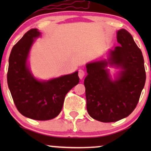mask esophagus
<instances>
[{"label":"esophagus","instance_id":"1","mask_svg":"<svg viewBox=\"0 0 151 151\" xmlns=\"http://www.w3.org/2000/svg\"><path fill=\"white\" fill-rule=\"evenodd\" d=\"M78 75H79V77L80 79H82L83 78H84V76H85V72H84L83 70H79V74H78Z\"/></svg>","mask_w":151,"mask_h":151}]
</instances>
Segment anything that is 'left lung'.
<instances>
[{
  "label": "left lung",
  "instance_id": "obj_1",
  "mask_svg": "<svg viewBox=\"0 0 151 151\" xmlns=\"http://www.w3.org/2000/svg\"><path fill=\"white\" fill-rule=\"evenodd\" d=\"M117 42L121 46L111 50L107 60L86 65V109L90 116L101 122H115L132 113L146 78L143 55L132 35L121 29L117 32ZM108 64L121 68L115 81L109 76Z\"/></svg>",
  "mask_w": 151,
  "mask_h": 151
}]
</instances>
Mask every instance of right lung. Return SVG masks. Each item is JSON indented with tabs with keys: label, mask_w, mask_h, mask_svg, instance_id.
I'll return each instance as SVG.
<instances>
[{
	"label": "right lung",
	"mask_w": 151,
	"mask_h": 151,
	"mask_svg": "<svg viewBox=\"0 0 151 151\" xmlns=\"http://www.w3.org/2000/svg\"><path fill=\"white\" fill-rule=\"evenodd\" d=\"M40 35L31 29L13 46L9 57L7 81L18 111L34 120L46 121L61 112L66 94L79 81L78 72L48 81L33 77L27 65L35 39Z\"/></svg>",
	"instance_id": "add662e5"
}]
</instances>
